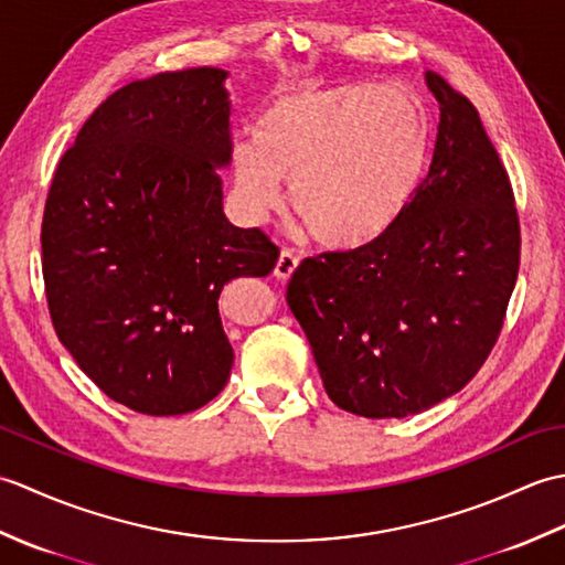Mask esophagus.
I'll use <instances>...</instances> for the list:
<instances>
[{"mask_svg": "<svg viewBox=\"0 0 565 565\" xmlns=\"http://www.w3.org/2000/svg\"><path fill=\"white\" fill-rule=\"evenodd\" d=\"M296 269H298V257L294 255V252L284 249L281 255H279V259H276L274 276H276V279H279V281H289Z\"/></svg>", "mask_w": 565, "mask_h": 565, "instance_id": "1", "label": "esophagus"}]
</instances>
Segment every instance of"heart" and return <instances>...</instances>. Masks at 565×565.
Segmentation results:
<instances>
[{
  "mask_svg": "<svg viewBox=\"0 0 565 565\" xmlns=\"http://www.w3.org/2000/svg\"><path fill=\"white\" fill-rule=\"evenodd\" d=\"M427 154V114L403 84H296L259 114L231 150L237 206L264 223L284 203L316 243H379L411 206Z\"/></svg>",
  "mask_w": 565,
  "mask_h": 565,
  "instance_id": "obj_1",
  "label": "heart"
}]
</instances>
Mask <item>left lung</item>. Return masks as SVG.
<instances>
[{"label":"left lung","mask_w":565,"mask_h":565,"mask_svg":"<svg viewBox=\"0 0 565 565\" xmlns=\"http://www.w3.org/2000/svg\"><path fill=\"white\" fill-rule=\"evenodd\" d=\"M429 170L379 243L301 262L286 289L330 401L407 417L459 393L483 366L520 271L505 164L476 106L437 72Z\"/></svg>","instance_id":"1"}]
</instances>
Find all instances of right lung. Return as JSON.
Returning a JSON list of instances; mask_svg holds the SVG:
<instances>
[{"label":"right lung","instance_id":"obj_1","mask_svg":"<svg viewBox=\"0 0 565 565\" xmlns=\"http://www.w3.org/2000/svg\"><path fill=\"white\" fill-rule=\"evenodd\" d=\"M227 72L136 79L97 106L53 174L41 249L57 340L111 401L184 415L233 369L223 286L267 276L279 247L223 213Z\"/></svg>","mask_w":565,"mask_h":565}]
</instances>
